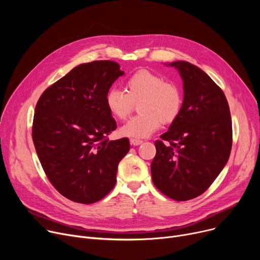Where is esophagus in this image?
<instances>
[{"label": "esophagus", "instance_id": "esophagus-1", "mask_svg": "<svg viewBox=\"0 0 260 260\" xmlns=\"http://www.w3.org/2000/svg\"><path fill=\"white\" fill-rule=\"evenodd\" d=\"M129 142H131V144H132V145H134V146H137V145H140V144H142V143H143V141H142V140H139V139H134V138H132V139L129 140Z\"/></svg>", "mask_w": 260, "mask_h": 260}]
</instances>
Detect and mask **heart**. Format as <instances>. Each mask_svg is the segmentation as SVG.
Returning <instances> with one entry per match:
<instances>
[{
  "mask_svg": "<svg viewBox=\"0 0 260 260\" xmlns=\"http://www.w3.org/2000/svg\"><path fill=\"white\" fill-rule=\"evenodd\" d=\"M139 116L128 120L120 134L129 138H147L160 124H172L183 107V93L174 82L158 74L140 70L125 81V91L111 88L105 94V105L115 119L125 120L138 104Z\"/></svg>",
  "mask_w": 260,
  "mask_h": 260,
  "instance_id": "b5f03b06",
  "label": "heart"
}]
</instances>
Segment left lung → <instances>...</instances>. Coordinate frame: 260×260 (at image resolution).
Instances as JSON below:
<instances>
[{"label":"left lung","mask_w":260,"mask_h":260,"mask_svg":"<svg viewBox=\"0 0 260 260\" xmlns=\"http://www.w3.org/2000/svg\"><path fill=\"white\" fill-rule=\"evenodd\" d=\"M169 65L183 81V107L155 142L152 179L162 194L185 201L206 192L226 165L232 119L222 89L202 70L184 61Z\"/></svg>","instance_id":"obj_1"}]
</instances>
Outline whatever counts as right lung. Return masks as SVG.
I'll return each mask as SVG.
<instances>
[{
	"mask_svg": "<svg viewBox=\"0 0 260 260\" xmlns=\"http://www.w3.org/2000/svg\"><path fill=\"white\" fill-rule=\"evenodd\" d=\"M123 74L114 61L80 64L38 100L36 152L51 184L72 201L90 204L105 197L116 184L119 162L129 151L127 138H107L117 124L105 94Z\"/></svg>",
	"mask_w": 260,
	"mask_h": 260,
	"instance_id": "right-lung-1",
	"label": "right lung"
}]
</instances>
